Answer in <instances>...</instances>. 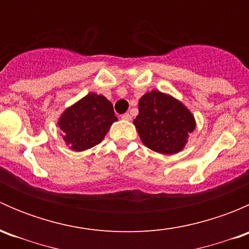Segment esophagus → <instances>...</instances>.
<instances>
[{
	"label": "esophagus",
	"instance_id": "obj_1",
	"mask_svg": "<svg viewBox=\"0 0 249 249\" xmlns=\"http://www.w3.org/2000/svg\"><path fill=\"white\" fill-rule=\"evenodd\" d=\"M122 119L123 120H126V122H129V120H131V115H130L129 113H125V114L122 115Z\"/></svg>",
	"mask_w": 249,
	"mask_h": 249
}]
</instances>
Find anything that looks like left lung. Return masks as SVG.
<instances>
[{
	"mask_svg": "<svg viewBox=\"0 0 249 249\" xmlns=\"http://www.w3.org/2000/svg\"><path fill=\"white\" fill-rule=\"evenodd\" d=\"M134 124L143 144L164 155L183 150L196 127L193 113L179 100L159 90L141 97Z\"/></svg>",
	"mask_w": 249,
	"mask_h": 249,
	"instance_id": "obj_1",
	"label": "left lung"
}]
</instances>
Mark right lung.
<instances>
[{"label":"right lung","instance_id":"right-lung-1","mask_svg":"<svg viewBox=\"0 0 249 249\" xmlns=\"http://www.w3.org/2000/svg\"><path fill=\"white\" fill-rule=\"evenodd\" d=\"M117 120L108 100L104 95L89 92L64 110L57 125L67 147L83 152L99 144Z\"/></svg>","mask_w":249,"mask_h":249}]
</instances>
